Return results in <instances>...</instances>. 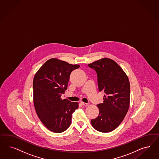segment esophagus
I'll use <instances>...</instances> for the list:
<instances>
[{
  "instance_id": "esophagus-1",
  "label": "esophagus",
  "mask_w": 159,
  "mask_h": 159,
  "mask_svg": "<svg viewBox=\"0 0 159 159\" xmlns=\"http://www.w3.org/2000/svg\"><path fill=\"white\" fill-rule=\"evenodd\" d=\"M81 105H82L83 106H88V105H89V103H87L83 102H81Z\"/></svg>"
}]
</instances>
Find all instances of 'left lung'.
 Wrapping results in <instances>:
<instances>
[{"instance_id":"1","label":"left lung","mask_w":159,"mask_h":159,"mask_svg":"<svg viewBox=\"0 0 159 159\" xmlns=\"http://www.w3.org/2000/svg\"><path fill=\"white\" fill-rule=\"evenodd\" d=\"M97 74L98 89L104 91L103 102L98 104L99 115L91 122L97 130L107 133L116 128L128 111L130 83L118 64L109 58H102L88 64Z\"/></svg>"}]
</instances>
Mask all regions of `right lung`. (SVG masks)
I'll use <instances>...</instances> for the list:
<instances>
[{
	"label": "right lung",
	"instance_id": "1",
	"mask_svg": "<svg viewBox=\"0 0 159 159\" xmlns=\"http://www.w3.org/2000/svg\"><path fill=\"white\" fill-rule=\"evenodd\" d=\"M80 67L51 58L37 72L33 80V102L41 122L54 133L66 130L71 123L72 114L78 103L62 99L67 90L71 72Z\"/></svg>",
	"mask_w": 159,
	"mask_h": 159
}]
</instances>
